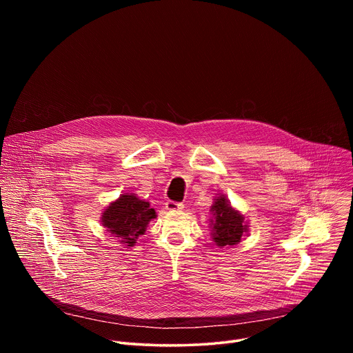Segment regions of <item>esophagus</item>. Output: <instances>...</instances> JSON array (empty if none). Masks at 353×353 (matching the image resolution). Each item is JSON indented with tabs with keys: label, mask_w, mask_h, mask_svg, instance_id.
Segmentation results:
<instances>
[{
	"label": "esophagus",
	"mask_w": 353,
	"mask_h": 353,
	"mask_svg": "<svg viewBox=\"0 0 353 353\" xmlns=\"http://www.w3.org/2000/svg\"><path fill=\"white\" fill-rule=\"evenodd\" d=\"M165 208H166L168 211H177V210L184 208V204H181V203H176V201L169 199V201H166Z\"/></svg>",
	"instance_id": "1"
}]
</instances>
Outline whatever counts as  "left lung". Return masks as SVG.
Instances as JSON below:
<instances>
[{"instance_id": "left-lung-1", "label": "left lung", "mask_w": 353, "mask_h": 353, "mask_svg": "<svg viewBox=\"0 0 353 353\" xmlns=\"http://www.w3.org/2000/svg\"><path fill=\"white\" fill-rule=\"evenodd\" d=\"M211 211L215 215L214 221V240L218 245H233L241 240L243 233L247 232L244 218L234 211L225 196H218Z\"/></svg>"}]
</instances>
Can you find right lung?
<instances>
[{"mask_svg":"<svg viewBox=\"0 0 353 353\" xmlns=\"http://www.w3.org/2000/svg\"><path fill=\"white\" fill-rule=\"evenodd\" d=\"M154 218H157V212L149 203L134 194H123L103 212L102 225L108 232L121 239L120 243L131 247Z\"/></svg>","mask_w":353,"mask_h":353,"instance_id":"add662e5","label":"right lung"}]
</instances>
